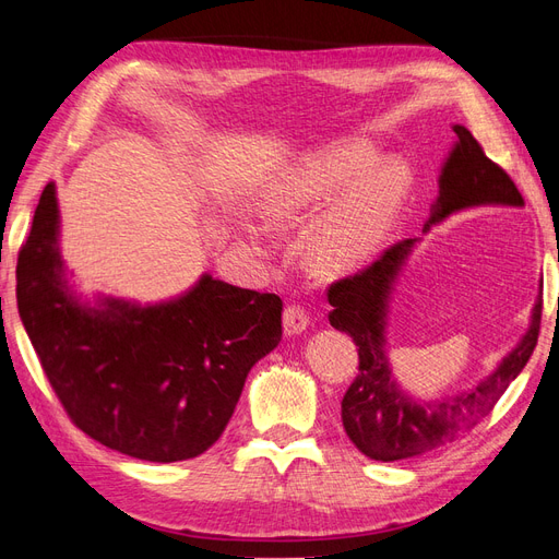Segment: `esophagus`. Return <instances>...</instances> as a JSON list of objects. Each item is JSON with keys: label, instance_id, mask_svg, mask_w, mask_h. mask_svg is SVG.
<instances>
[{"label": "esophagus", "instance_id": "esophagus-1", "mask_svg": "<svg viewBox=\"0 0 559 559\" xmlns=\"http://www.w3.org/2000/svg\"><path fill=\"white\" fill-rule=\"evenodd\" d=\"M310 314L300 306H286L284 308V333L286 335H298L308 329Z\"/></svg>", "mask_w": 559, "mask_h": 559}]
</instances>
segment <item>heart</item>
Segmentation results:
<instances>
[{"label":"heart","mask_w":559,"mask_h":559,"mask_svg":"<svg viewBox=\"0 0 559 559\" xmlns=\"http://www.w3.org/2000/svg\"><path fill=\"white\" fill-rule=\"evenodd\" d=\"M373 160V148L352 140L319 148L270 186L261 216L267 226H294L345 188L314 233L312 257L324 270L357 265L392 230L408 186L401 163Z\"/></svg>","instance_id":"obj_1"}]
</instances>
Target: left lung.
<instances>
[{"mask_svg":"<svg viewBox=\"0 0 559 559\" xmlns=\"http://www.w3.org/2000/svg\"><path fill=\"white\" fill-rule=\"evenodd\" d=\"M454 132L456 144L438 179V200L429 224L466 207H522L524 200L503 167L485 156L478 140L464 126H454ZM413 245L415 240H401L386 247L373 263L333 282L326 294L333 308L329 312L331 326L349 333L359 347V373L341 403L343 427L349 441L376 462L408 460L443 448L492 413L501 394L527 366L538 341L544 310V300L538 298L530 331L476 389L443 401L417 403L401 392L384 357L389 294Z\"/></svg>","mask_w":559,"mask_h":559,"instance_id":"obj_1","label":"left lung"}]
</instances>
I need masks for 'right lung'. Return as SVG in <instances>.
<instances>
[{
    "label": "right lung",
    "instance_id": "obj_1",
    "mask_svg": "<svg viewBox=\"0 0 559 559\" xmlns=\"http://www.w3.org/2000/svg\"><path fill=\"white\" fill-rule=\"evenodd\" d=\"M23 326L64 413L93 441L146 462H181L224 433L251 366L282 341V298L202 275L158 306L67 292L58 200L48 183L19 251Z\"/></svg>",
    "mask_w": 559,
    "mask_h": 559
}]
</instances>
